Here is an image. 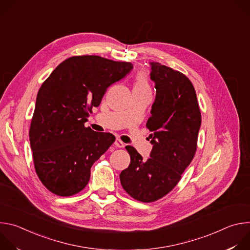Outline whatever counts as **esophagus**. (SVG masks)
Segmentation results:
<instances>
[{"label":"esophagus","mask_w":250,"mask_h":250,"mask_svg":"<svg viewBox=\"0 0 250 250\" xmlns=\"http://www.w3.org/2000/svg\"><path fill=\"white\" fill-rule=\"evenodd\" d=\"M115 146H116L117 147H120V148L125 147V144H124V142H123L121 139H119V138H117V139H116V141H115Z\"/></svg>","instance_id":"1"}]
</instances>
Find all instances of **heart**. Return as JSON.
<instances>
[{
  "label": "heart",
  "instance_id": "1",
  "mask_svg": "<svg viewBox=\"0 0 250 250\" xmlns=\"http://www.w3.org/2000/svg\"><path fill=\"white\" fill-rule=\"evenodd\" d=\"M133 91H141V92H148L150 93V86L146 75L145 73H138L134 80Z\"/></svg>",
  "mask_w": 250,
  "mask_h": 250
}]
</instances>
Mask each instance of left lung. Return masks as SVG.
<instances>
[{"mask_svg": "<svg viewBox=\"0 0 250 250\" xmlns=\"http://www.w3.org/2000/svg\"><path fill=\"white\" fill-rule=\"evenodd\" d=\"M150 79L156 96L146 127L153 146L145 160L134 147L127 146L130 164L120 179L133 199L149 203L161 199L180 181L197 149L201 112L191 81L179 71L149 62Z\"/></svg>", "mask_w": 250, "mask_h": 250, "instance_id": "left-lung-1", "label": "left lung"}]
</instances>
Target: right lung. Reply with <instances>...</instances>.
Returning a JSON list of instances; mask_svg holds the SVG:
<instances>
[{"mask_svg":"<svg viewBox=\"0 0 250 250\" xmlns=\"http://www.w3.org/2000/svg\"><path fill=\"white\" fill-rule=\"evenodd\" d=\"M130 62L97 55L70 57L42 85L29 128L34 168L53 194L72 196L89 182L91 167L114 144L110 132L85 127L106 89L125 78Z\"/></svg>","mask_w":250,"mask_h":250,"instance_id":"obj_1","label":"right lung"}]
</instances>
